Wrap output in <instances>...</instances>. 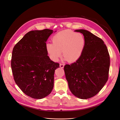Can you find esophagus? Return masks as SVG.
<instances>
[{"label": "esophagus", "instance_id": "esophagus-1", "mask_svg": "<svg viewBox=\"0 0 120 120\" xmlns=\"http://www.w3.org/2000/svg\"><path fill=\"white\" fill-rule=\"evenodd\" d=\"M64 64H60V67L61 68H64Z\"/></svg>", "mask_w": 120, "mask_h": 120}]
</instances>
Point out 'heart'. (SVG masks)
Instances as JSON below:
<instances>
[{"instance_id": "obj_1", "label": "heart", "mask_w": 120, "mask_h": 120, "mask_svg": "<svg viewBox=\"0 0 120 120\" xmlns=\"http://www.w3.org/2000/svg\"><path fill=\"white\" fill-rule=\"evenodd\" d=\"M53 43H47L46 51L50 59L56 61L61 56L68 62L77 61L82 56L84 50L86 40L83 35L71 30L59 32L53 36Z\"/></svg>"}]
</instances>
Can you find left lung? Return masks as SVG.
<instances>
[{
  "instance_id": "8db88e82",
  "label": "left lung",
  "mask_w": 120,
  "mask_h": 120,
  "mask_svg": "<svg viewBox=\"0 0 120 120\" xmlns=\"http://www.w3.org/2000/svg\"><path fill=\"white\" fill-rule=\"evenodd\" d=\"M75 31L83 34L85 47L81 57L65 65L64 71L71 93L79 99H87L96 95L107 82L110 55L102 39L85 30Z\"/></svg>"
}]
</instances>
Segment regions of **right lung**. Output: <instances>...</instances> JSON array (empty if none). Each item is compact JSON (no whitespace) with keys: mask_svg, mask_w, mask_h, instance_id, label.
<instances>
[{"mask_svg":"<svg viewBox=\"0 0 120 120\" xmlns=\"http://www.w3.org/2000/svg\"><path fill=\"white\" fill-rule=\"evenodd\" d=\"M53 31L49 29L27 32L14 46L11 60L13 78L27 96L43 99L53 88L54 71L60 64L50 60L46 42Z\"/></svg>","mask_w":120,"mask_h":120,"instance_id":"obj_1","label":"right lung"}]
</instances>
